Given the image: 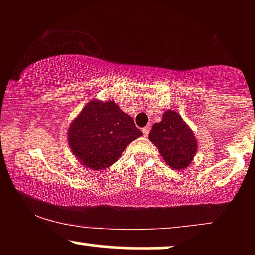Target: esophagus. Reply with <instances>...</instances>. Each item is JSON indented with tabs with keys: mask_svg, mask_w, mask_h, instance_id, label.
I'll use <instances>...</instances> for the list:
<instances>
[{
	"mask_svg": "<svg viewBox=\"0 0 255 255\" xmlns=\"http://www.w3.org/2000/svg\"><path fill=\"white\" fill-rule=\"evenodd\" d=\"M148 133H150V127L142 128V134H144V136H147Z\"/></svg>",
	"mask_w": 255,
	"mask_h": 255,
	"instance_id": "1",
	"label": "esophagus"
}]
</instances>
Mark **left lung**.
Instances as JSON below:
<instances>
[{
  "instance_id": "1",
  "label": "left lung",
  "mask_w": 255,
  "mask_h": 255,
  "mask_svg": "<svg viewBox=\"0 0 255 255\" xmlns=\"http://www.w3.org/2000/svg\"><path fill=\"white\" fill-rule=\"evenodd\" d=\"M148 139L157 146L163 160L174 170L187 168L198 150L193 130L176 111L172 110H166L162 121L152 126Z\"/></svg>"
}]
</instances>
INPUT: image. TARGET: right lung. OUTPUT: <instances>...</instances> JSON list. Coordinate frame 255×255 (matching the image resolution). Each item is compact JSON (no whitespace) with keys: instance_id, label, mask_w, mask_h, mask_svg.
Returning a JSON list of instances; mask_svg holds the SVG:
<instances>
[{"instance_id":"right-lung-1","label":"right lung","mask_w":255,"mask_h":255,"mask_svg":"<svg viewBox=\"0 0 255 255\" xmlns=\"http://www.w3.org/2000/svg\"><path fill=\"white\" fill-rule=\"evenodd\" d=\"M67 135L69 147L81 164L103 170L118 162L127 145L142 133L113 99H93L73 120Z\"/></svg>"}]
</instances>
